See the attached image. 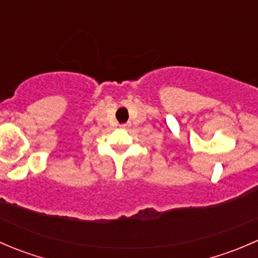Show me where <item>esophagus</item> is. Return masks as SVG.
I'll return each instance as SVG.
<instances>
[{"mask_svg": "<svg viewBox=\"0 0 258 258\" xmlns=\"http://www.w3.org/2000/svg\"><path fill=\"white\" fill-rule=\"evenodd\" d=\"M126 126H127V124H121L119 127H121V128H126Z\"/></svg>", "mask_w": 258, "mask_h": 258, "instance_id": "esophagus-1", "label": "esophagus"}]
</instances>
